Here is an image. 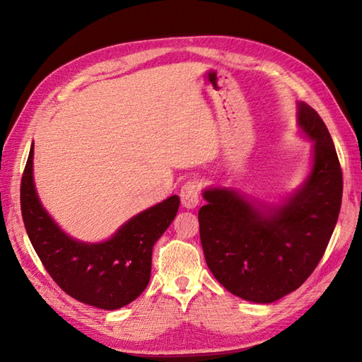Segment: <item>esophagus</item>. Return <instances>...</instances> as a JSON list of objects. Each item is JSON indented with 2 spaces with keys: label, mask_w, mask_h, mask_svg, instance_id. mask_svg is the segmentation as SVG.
<instances>
[{
  "label": "esophagus",
  "mask_w": 362,
  "mask_h": 362,
  "mask_svg": "<svg viewBox=\"0 0 362 362\" xmlns=\"http://www.w3.org/2000/svg\"><path fill=\"white\" fill-rule=\"evenodd\" d=\"M199 197H201V189H199L197 182L189 180L180 189V201L182 205L188 210H193L199 205Z\"/></svg>",
  "instance_id": "esophagus-1"
}]
</instances>
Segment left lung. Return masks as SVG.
<instances>
[{
	"label": "left lung",
	"mask_w": 362,
	"mask_h": 362,
	"mask_svg": "<svg viewBox=\"0 0 362 362\" xmlns=\"http://www.w3.org/2000/svg\"><path fill=\"white\" fill-rule=\"evenodd\" d=\"M300 134L313 141L305 180L281 202L269 204L226 187L202 191L199 210L206 266L228 292L272 303L302 286L329 243L342 202V171L325 122L297 104Z\"/></svg>",
	"instance_id": "obj_1"
}]
</instances>
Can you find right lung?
Segmentation results:
<instances>
[{
	"label": "right lung",
	"instance_id": "1",
	"mask_svg": "<svg viewBox=\"0 0 362 362\" xmlns=\"http://www.w3.org/2000/svg\"><path fill=\"white\" fill-rule=\"evenodd\" d=\"M21 214L45 269L68 296L101 310H118L141 294L151 280L152 249L171 226L179 196L135 214L109 240L83 243L65 233L43 209L34 183V143L23 173Z\"/></svg>",
	"mask_w": 362,
	"mask_h": 362
}]
</instances>
